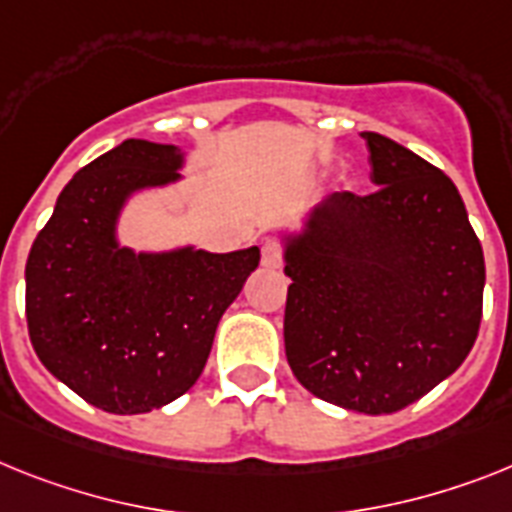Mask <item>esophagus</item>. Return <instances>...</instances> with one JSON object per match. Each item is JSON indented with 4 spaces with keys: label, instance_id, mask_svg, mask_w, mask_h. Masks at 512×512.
<instances>
[{
    "label": "esophagus",
    "instance_id": "1",
    "mask_svg": "<svg viewBox=\"0 0 512 512\" xmlns=\"http://www.w3.org/2000/svg\"><path fill=\"white\" fill-rule=\"evenodd\" d=\"M283 263V247L278 242L263 244V265L265 268H281Z\"/></svg>",
    "mask_w": 512,
    "mask_h": 512
}]
</instances>
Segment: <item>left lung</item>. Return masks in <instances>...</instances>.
Listing matches in <instances>:
<instances>
[{"mask_svg":"<svg viewBox=\"0 0 512 512\" xmlns=\"http://www.w3.org/2000/svg\"><path fill=\"white\" fill-rule=\"evenodd\" d=\"M372 195L333 192L283 236V343L322 401L393 414L461 367L479 333L484 252L455 184L377 132Z\"/></svg>","mask_w":512,"mask_h":512,"instance_id":"left-lung-1","label":"left lung"}]
</instances>
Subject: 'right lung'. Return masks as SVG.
<instances>
[{
    "mask_svg": "<svg viewBox=\"0 0 512 512\" xmlns=\"http://www.w3.org/2000/svg\"><path fill=\"white\" fill-rule=\"evenodd\" d=\"M176 145L124 140L77 171L25 265L30 343L51 375L109 414H145L192 388L218 320L260 249L135 252L117 239L135 192L182 179Z\"/></svg>",
    "mask_w": 512,
    "mask_h": 512,
    "instance_id": "1",
    "label": "right lung"
}]
</instances>
